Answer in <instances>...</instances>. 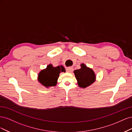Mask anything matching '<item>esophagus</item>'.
Instances as JSON below:
<instances>
[{"label": "esophagus", "instance_id": "obj_1", "mask_svg": "<svg viewBox=\"0 0 132 132\" xmlns=\"http://www.w3.org/2000/svg\"><path fill=\"white\" fill-rule=\"evenodd\" d=\"M73 70V67H69V68H67V69H66L67 72H68V73L72 72Z\"/></svg>", "mask_w": 132, "mask_h": 132}]
</instances>
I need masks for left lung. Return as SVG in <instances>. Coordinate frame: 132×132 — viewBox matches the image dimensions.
I'll use <instances>...</instances> for the list:
<instances>
[{"label": "left lung", "instance_id": "obj_1", "mask_svg": "<svg viewBox=\"0 0 132 132\" xmlns=\"http://www.w3.org/2000/svg\"><path fill=\"white\" fill-rule=\"evenodd\" d=\"M81 68L74 71L77 80L78 86L82 89L90 86L96 81V75L94 70L87 67L85 64L81 63Z\"/></svg>", "mask_w": 132, "mask_h": 132}]
</instances>
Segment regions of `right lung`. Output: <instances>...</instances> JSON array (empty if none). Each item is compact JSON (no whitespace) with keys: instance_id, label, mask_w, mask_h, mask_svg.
<instances>
[{"instance_id":"obj_1","label":"right lung","mask_w":132,"mask_h":132,"mask_svg":"<svg viewBox=\"0 0 132 132\" xmlns=\"http://www.w3.org/2000/svg\"><path fill=\"white\" fill-rule=\"evenodd\" d=\"M65 72L63 66L60 65L56 67L52 64L47 65L46 69L42 70L38 75V80L42 85L47 88L51 86H56L59 74Z\"/></svg>"}]
</instances>
